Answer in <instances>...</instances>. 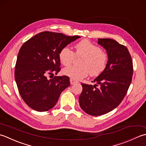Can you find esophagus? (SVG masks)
Here are the masks:
<instances>
[{"label":"esophagus","mask_w":146,"mask_h":146,"mask_svg":"<svg viewBox=\"0 0 146 146\" xmlns=\"http://www.w3.org/2000/svg\"><path fill=\"white\" fill-rule=\"evenodd\" d=\"M70 84H71V85H73V84H76V83L77 82L76 81H75V80H74V79H70Z\"/></svg>","instance_id":"esophagus-1"}]
</instances>
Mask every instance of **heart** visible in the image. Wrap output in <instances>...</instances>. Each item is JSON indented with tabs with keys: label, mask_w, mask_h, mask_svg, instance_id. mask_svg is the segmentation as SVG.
<instances>
[{
	"label": "heart",
	"mask_w": 146,
	"mask_h": 146,
	"mask_svg": "<svg viewBox=\"0 0 146 146\" xmlns=\"http://www.w3.org/2000/svg\"><path fill=\"white\" fill-rule=\"evenodd\" d=\"M75 56L82 57L79 61L80 66H70L62 70L64 75L75 80L84 78L89 73L91 76L100 75L105 69L108 60V54L88 40H83L76 44L74 52L65 46L58 54L60 63L64 66L72 64Z\"/></svg>",
	"instance_id": "b5f03b06"
}]
</instances>
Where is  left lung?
Masks as SVG:
<instances>
[{"mask_svg":"<svg viewBox=\"0 0 146 146\" xmlns=\"http://www.w3.org/2000/svg\"><path fill=\"white\" fill-rule=\"evenodd\" d=\"M98 43L106 50L108 63L103 72L93 81L96 84L82 83V91L79 98L82 110L93 116L106 114L120 105L133 75L132 57L125 46L110 38H99Z\"/></svg>","mask_w":146,"mask_h":146,"instance_id":"1","label":"left lung"}]
</instances>
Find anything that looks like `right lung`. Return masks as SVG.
<instances>
[{"instance_id":"right-lung-1","label":"right lung","mask_w":146,"mask_h":146,"mask_svg":"<svg viewBox=\"0 0 146 146\" xmlns=\"http://www.w3.org/2000/svg\"><path fill=\"white\" fill-rule=\"evenodd\" d=\"M79 38L44 31L23 44L14 75L21 96L28 106L37 111H48L55 106L62 92L70 86V80L65 76L48 79L47 76L58 73L59 52Z\"/></svg>"}]
</instances>
